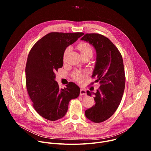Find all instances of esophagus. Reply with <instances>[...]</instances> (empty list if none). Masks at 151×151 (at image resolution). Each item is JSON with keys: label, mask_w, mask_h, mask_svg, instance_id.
Instances as JSON below:
<instances>
[{"label": "esophagus", "mask_w": 151, "mask_h": 151, "mask_svg": "<svg viewBox=\"0 0 151 151\" xmlns=\"http://www.w3.org/2000/svg\"><path fill=\"white\" fill-rule=\"evenodd\" d=\"M86 94H87V92H86V90H83V89H81L80 95L82 96V95H86Z\"/></svg>", "instance_id": "1"}]
</instances>
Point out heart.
I'll list each match as a JSON object with an SVG mask.
<instances>
[{"instance_id": "heart-1", "label": "heart", "mask_w": 151, "mask_h": 151, "mask_svg": "<svg viewBox=\"0 0 151 151\" xmlns=\"http://www.w3.org/2000/svg\"><path fill=\"white\" fill-rule=\"evenodd\" d=\"M78 49L79 50V51L81 52V55H86V54H93V50L92 47L88 44L86 42H82L81 44H79L78 45ZM70 50V48L68 47L64 50V52H63V60H64L66 58L67 54L68 53V52ZM73 78L74 80H75L77 82H81L83 78L85 76V73L80 72V71H75L73 75Z\"/></svg>"}]
</instances>
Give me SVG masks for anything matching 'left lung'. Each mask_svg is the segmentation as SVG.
Returning <instances> with one entry per match:
<instances>
[{"label": "left lung", "mask_w": 151, "mask_h": 151, "mask_svg": "<svg viewBox=\"0 0 151 151\" xmlns=\"http://www.w3.org/2000/svg\"><path fill=\"white\" fill-rule=\"evenodd\" d=\"M81 40L88 42L95 48L97 61L92 78L100 83L94 93L95 104L85 111V116L95 123L111 117L118 107L125 89V75L122 55L107 37L99 33H87ZM92 82L91 84H93ZM91 92L87 94L91 96Z\"/></svg>", "instance_id": "left-lung-1"}]
</instances>
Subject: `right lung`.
I'll use <instances>...</instances> for the list:
<instances>
[{"label":"right lung","mask_w":151,"mask_h":151,"mask_svg":"<svg viewBox=\"0 0 151 151\" xmlns=\"http://www.w3.org/2000/svg\"><path fill=\"white\" fill-rule=\"evenodd\" d=\"M83 35L82 32H51L37 40L30 50L26 66V83L35 111L43 118L56 121L66 114L69 101L80 93L72 82L60 89L55 72L63 65V52Z\"/></svg>","instance_id":"add662e5"}]
</instances>
